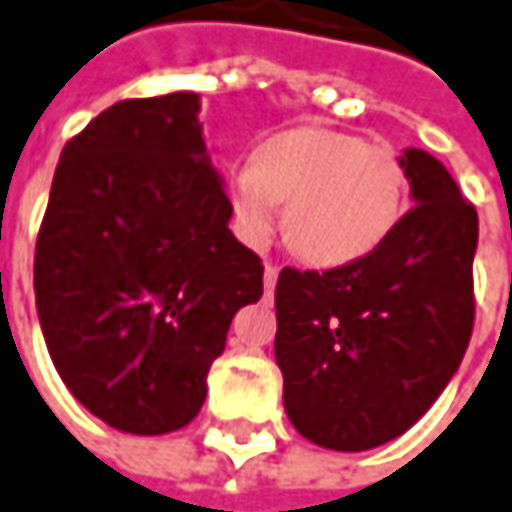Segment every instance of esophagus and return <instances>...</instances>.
Returning a JSON list of instances; mask_svg holds the SVG:
<instances>
[{
  "label": "esophagus",
  "instance_id": "34e87169",
  "mask_svg": "<svg viewBox=\"0 0 512 512\" xmlns=\"http://www.w3.org/2000/svg\"><path fill=\"white\" fill-rule=\"evenodd\" d=\"M263 284H266V293L275 290V284H278V266L266 263V269H263Z\"/></svg>",
  "mask_w": 512,
  "mask_h": 512
}]
</instances>
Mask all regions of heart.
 <instances>
[{
    "label": "heart",
    "instance_id": "obj_1",
    "mask_svg": "<svg viewBox=\"0 0 512 512\" xmlns=\"http://www.w3.org/2000/svg\"><path fill=\"white\" fill-rule=\"evenodd\" d=\"M234 231L266 249L290 213V243L313 266H346L378 252L407 210V169L390 146L302 125L266 137L225 178Z\"/></svg>",
    "mask_w": 512,
    "mask_h": 512
}]
</instances>
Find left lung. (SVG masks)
I'll return each instance as SVG.
<instances>
[{"mask_svg": "<svg viewBox=\"0 0 512 512\" xmlns=\"http://www.w3.org/2000/svg\"><path fill=\"white\" fill-rule=\"evenodd\" d=\"M413 208L372 255L328 272L281 269L275 360L293 428L366 451L416 425L454 378L475 319L478 213L451 172L404 149Z\"/></svg>", "mask_w": 512, "mask_h": 512, "instance_id": "1", "label": "left lung"}]
</instances>
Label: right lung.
I'll use <instances>...</instances> for the list:
<instances>
[{"instance_id":"1","label":"right lung","mask_w":512,"mask_h":512,"mask_svg":"<svg viewBox=\"0 0 512 512\" xmlns=\"http://www.w3.org/2000/svg\"><path fill=\"white\" fill-rule=\"evenodd\" d=\"M196 93L128 99L61 152L34 252L58 375L122 434L161 437L205 404L210 363L263 263L228 228Z\"/></svg>"}]
</instances>
